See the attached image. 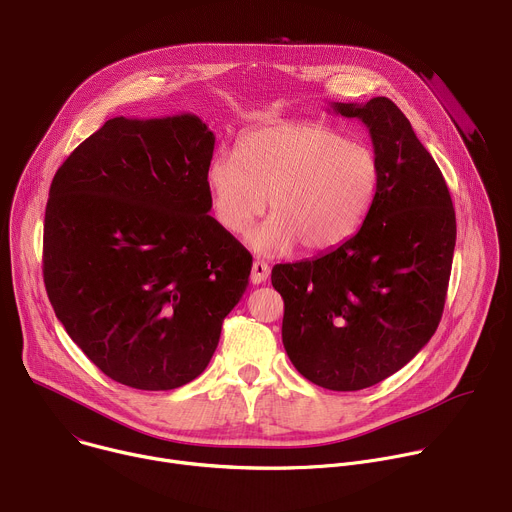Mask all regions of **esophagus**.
<instances>
[{
    "instance_id": "obj_1",
    "label": "esophagus",
    "mask_w": 512,
    "mask_h": 512,
    "mask_svg": "<svg viewBox=\"0 0 512 512\" xmlns=\"http://www.w3.org/2000/svg\"><path fill=\"white\" fill-rule=\"evenodd\" d=\"M269 277V265L265 263V261H253V269H251V281L255 283V285H259V283H263L265 279Z\"/></svg>"
}]
</instances>
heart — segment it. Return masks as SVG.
<instances>
[{"label":"heart","instance_id":"obj_1","mask_svg":"<svg viewBox=\"0 0 512 512\" xmlns=\"http://www.w3.org/2000/svg\"><path fill=\"white\" fill-rule=\"evenodd\" d=\"M212 212L225 231L243 235L267 208L273 216L249 235L263 255L298 243L306 253L336 249L364 223L379 184V164L364 143L312 121H283L247 131L239 154L218 150L206 166Z\"/></svg>","mask_w":512,"mask_h":512}]
</instances>
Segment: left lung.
Listing matches in <instances>:
<instances>
[{"label": "left lung", "mask_w": 512, "mask_h": 512, "mask_svg": "<svg viewBox=\"0 0 512 512\" xmlns=\"http://www.w3.org/2000/svg\"><path fill=\"white\" fill-rule=\"evenodd\" d=\"M330 109L371 133L375 200L356 235L314 259L275 265L271 283L285 304L281 338L298 373L330 391H360L403 369L437 330L456 212L440 168L391 99Z\"/></svg>", "instance_id": "8db88e82"}]
</instances>
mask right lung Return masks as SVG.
Instances as JSON below:
<instances>
[{"label": "right lung", "instance_id": "1", "mask_svg": "<svg viewBox=\"0 0 512 512\" xmlns=\"http://www.w3.org/2000/svg\"><path fill=\"white\" fill-rule=\"evenodd\" d=\"M214 133L192 113L113 117L58 168L42 271L56 318L113 381H194L249 285L251 253L208 212Z\"/></svg>", "mask_w": 512, "mask_h": 512}]
</instances>
